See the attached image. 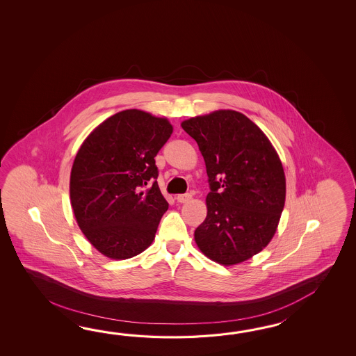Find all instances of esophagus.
I'll return each mask as SVG.
<instances>
[{
  "mask_svg": "<svg viewBox=\"0 0 356 356\" xmlns=\"http://www.w3.org/2000/svg\"><path fill=\"white\" fill-rule=\"evenodd\" d=\"M191 195H178V196L175 197V200H177V202H179V204H186V202H188L189 200H191Z\"/></svg>",
  "mask_w": 356,
  "mask_h": 356,
  "instance_id": "1",
  "label": "esophagus"
}]
</instances>
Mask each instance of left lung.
<instances>
[{
  "mask_svg": "<svg viewBox=\"0 0 356 356\" xmlns=\"http://www.w3.org/2000/svg\"><path fill=\"white\" fill-rule=\"evenodd\" d=\"M202 154L211 192L195 230L197 247L220 265L259 253L277 230L286 179L271 141L247 115L219 109L181 123Z\"/></svg>",
  "mask_w": 356,
  "mask_h": 356,
  "instance_id": "8db88e82",
  "label": "left lung"
}]
</instances>
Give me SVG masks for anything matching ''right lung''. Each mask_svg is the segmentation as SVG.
Segmentation results:
<instances>
[{"label":"right lung","instance_id":"obj_1","mask_svg":"<svg viewBox=\"0 0 356 356\" xmlns=\"http://www.w3.org/2000/svg\"><path fill=\"white\" fill-rule=\"evenodd\" d=\"M172 132L165 117L126 109L83 140L71 169L70 200L77 225L103 256L127 259L152 245L168 210L154 158Z\"/></svg>","mask_w":356,"mask_h":356}]
</instances>
